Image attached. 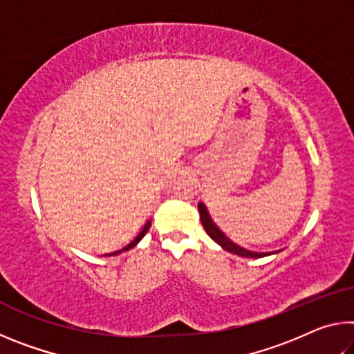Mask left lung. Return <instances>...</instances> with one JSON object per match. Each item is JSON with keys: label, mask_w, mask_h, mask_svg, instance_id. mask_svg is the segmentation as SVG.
Here are the masks:
<instances>
[{"label": "left lung", "mask_w": 354, "mask_h": 354, "mask_svg": "<svg viewBox=\"0 0 354 354\" xmlns=\"http://www.w3.org/2000/svg\"><path fill=\"white\" fill-rule=\"evenodd\" d=\"M198 211H200V218H201V225L205 227V231L207 232V236L212 239V241L217 242L221 248H225L226 251H230V253H234L237 256H243V257H263V256H268V253H254V251H248V250H243L242 247H237L236 243H232L230 239H226L223 232H221L217 226L212 223L211 217H209V214L206 211L205 205H198Z\"/></svg>", "instance_id": "left-lung-1"}]
</instances>
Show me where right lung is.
Returning a JSON list of instances; mask_svg holds the SVG:
<instances>
[{"label":"right lung","mask_w":354,"mask_h":354,"mask_svg":"<svg viewBox=\"0 0 354 354\" xmlns=\"http://www.w3.org/2000/svg\"><path fill=\"white\" fill-rule=\"evenodd\" d=\"M149 226H151V220H148V221H147V225L142 227V231L139 232V234H137V237L134 239V241H133V242H131V243H128V245H127V247H124L123 250H120V251H113V253H111L109 256H115V254H118V253H122V251H127V250H129V248H133V247H136V245H137V243H139V241H140V239H142L143 236H145V234H147V232H148V230H149Z\"/></svg>","instance_id":"right-lung-1"}]
</instances>
